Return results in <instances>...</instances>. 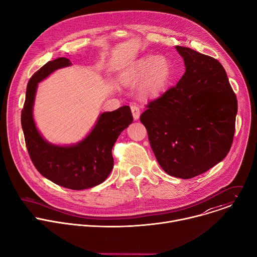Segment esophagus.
I'll list each match as a JSON object with an SVG mask.
<instances>
[{"instance_id":"34e87169","label":"esophagus","mask_w":257,"mask_h":257,"mask_svg":"<svg viewBox=\"0 0 257 257\" xmlns=\"http://www.w3.org/2000/svg\"><path fill=\"white\" fill-rule=\"evenodd\" d=\"M131 111H132L134 120H138V118L140 116V107H139V105L136 104V103H133L131 105Z\"/></svg>"}]
</instances>
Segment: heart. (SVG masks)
<instances>
[{"mask_svg":"<svg viewBox=\"0 0 257 257\" xmlns=\"http://www.w3.org/2000/svg\"><path fill=\"white\" fill-rule=\"evenodd\" d=\"M143 76L140 86L143 96L157 95L163 91L171 77V69L166 59L158 57H148L137 61L131 68L121 74V80L127 85L135 84Z\"/></svg>","mask_w":257,"mask_h":257,"instance_id":"b5f03b06","label":"heart"}]
</instances>
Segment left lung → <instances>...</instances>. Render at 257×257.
<instances>
[{"label": "left lung", "instance_id": "1", "mask_svg": "<svg viewBox=\"0 0 257 257\" xmlns=\"http://www.w3.org/2000/svg\"><path fill=\"white\" fill-rule=\"evenodd\" d=\"M176 50L186 72L175 86L146 104L140 121L163 170L190 179L230 152L238 102L217 60L185 47Z\"/></svg>", "mask_w": 257, "mask_h": 257}]
</instances>
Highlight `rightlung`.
<instances>
[{
  "mask_svg": "<svg viewBox=\"0 0 257 257\" xmlns=\"http://www.w3.org/2000/svg\"><path fill=\"white\" fill-rule=\"evenodd\" d=\"M67 58L48 62L28 81L26 97L21 112V125L25 144L34 167L55 184L82 190L102 183L114 167L112 149L121 134L133 121L128 105L113 112L102 113L91 132L80 142L70 146L49 143L35 126L32 108L39 82L55 70L70 66Z\"/></svg>",
  "mask_w": 257,
  "mask_h": 257,
  "instance_id": "1",
  "label": "right lung"
}]
</instances>
